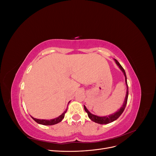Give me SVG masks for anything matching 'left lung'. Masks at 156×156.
Listing matches in <instances>:
<instances>
[{
  "mask_svg": "<svg viewBox=\"0 0 156 156\" xmlns=\"http://www.w3.org/2000/svg\"><path fill=\"white\" fill-rule=\"evenodd\" d=\"M115 62L116 63V64L119 66V67L120 68V69L122 70V72L124 73V75L125 76V81H126V84L127 86V91H126V98H125V101L123 103V105L120 108V109L116 111V112H115L114 114H112L111 115L108 116H98L96 115H94L93 114H92L91 112H90L88 111V110L87 108V107L84 105V108L85 111L87 112L88 116L89 117V119H90L91 120H92L93 122H96V123L98 124H107L108 123H111V122L116 120L117 119H119L120 117V116L122 114V112H124L126 104H127V98H128V86H127V77H126V74L125 72V70L124 69V68H122V66L120 64V63L118 62V61L115 59Z\"/></svg>",
  "mask_w": 156,
  "mask_h": 156,
  "instance_id": "8db88e82",
  "label": "left lung"
}]
</instances>
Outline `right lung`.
Returning a JSON list of instances; mask_svg holds the SVG:
<instances>
[{"mask_svg":"<svg viewBox=\"0 0 156 156\" xmlns=\"http://www.w3.org/2000/svg\"><path fill=\"white\" fill-rule=\"evenodd\" d=\"M70 101H69V103ZM68 103V104H69ZM68 108H66V110L62 115H60L57 118H55L54 119H51V120H40V119H34V118H33L32 116V119L34 120L35 122H36L37 124H42V125H45V126H51V125H55L56 124H58L59 122H60L62 120V119L64 118V115H65V113L66 112Z\"/></svg>","mask_w":156,"mask_h":156,"instance_id":"1","label":"right lung"}]
</instances>
